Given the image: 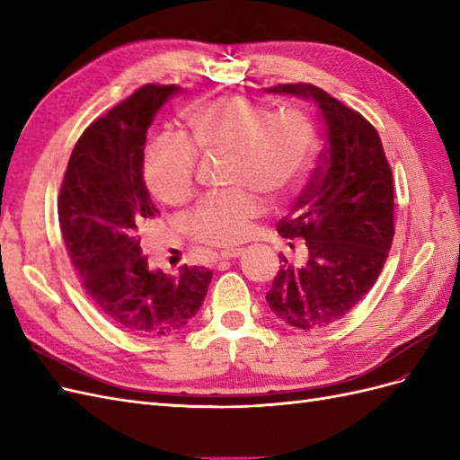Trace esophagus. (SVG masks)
Wrapping results in <instances>:
<instances>
[{
  "label": "esophagus",
  "instance_id": "34e87169",
  "mask_svg": "<svg viewBox=\"0 0 460 460\" xmlns=\"http://www.w3.org/2000/svg\"><path fill=\"white\" fill-rule=\"evenodd\" d=\"M243 254V248H229V250H219L214 254L216 260H233L239 258Z\"/></svg>",
  "mask_w": 460,
  "mask_h": 460
}]
</instances>
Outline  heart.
Segmentation results:
<instances>
[{"label":"heart","mask_w":460,"mask_h":460,"mask_svg":"<svg viewBox=\"0 0 460 460\" xmlns=\"http://www.w3.org/2000/svg\"><path fill=\"white\" fill-rule=\"evenodd\" d=\"M185 137L158 136L143 155V183L168 206H181L195 190L199 155H226L224 192L202 197L185 217L192 241L227 248L246 241L263 202L283 200L304 173L314 128L296 109L271 114L244 97H217L181 114Z\"/></svg>","instance_id":"obj_1"}]
</instances>
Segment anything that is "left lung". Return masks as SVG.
Wrapping results in <instances>:
<instances>
[{"mask_svg": "<svg viewBox=\"0 0 460 460\" xmlns=\"http://www.w3.org/2000/svg\"><path fill=\"white\" fill-rule=\"evenodd\" d=\"M271 93L315 102L327 146L294 210L277 224L283 239L305 241L307 263L280 254L265 294L290 327L323 329L342 319L375 287L394 241V180L376 128L314 84H280Z\"/></svg>", "mask_w": 460, "mask_h": 460, "instance_id": "8db88e82", "label": "left lung"}]
</instances>
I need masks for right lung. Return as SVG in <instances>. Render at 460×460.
I'll use <instances>...</instances> for the list:
<instances>
[{
	"label": "right lung",
	"mask_w": 460,
	"mask_h": 460,
	"mask_svg": "<svg viewBox=\"0 0 460 460\" xmlns=\"http://www.w3.org/2000/svg\"><path fill=\"white\" fill-rule=\"evenodd\" d=\"M180 85L146 84L97 118L74 145L58 190V226L82 287L118 329L155 338L197 315L212 271L153 270L141 229L160 212L143 183L146 129Z\"/></svg>",
	"instance_id": "obj_1"
}]
</instances>
